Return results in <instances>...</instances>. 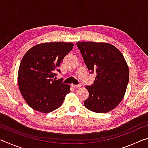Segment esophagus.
I'll list each match as a JSON object with an SVG mask.
<instances>
[{"mask_svg":"<svg viewBox=\"0 0 148 148\" xmlns=\"http://www.w3.org/2000/svg\"><path fill=\"white\" fill-rule=\"evenodd\" d=\"M72 86L74 89H78L81 87V85H72Z\"/></svg>","mask_w":148,"mask_h":148,"instance_id":"obj_1","label":"esophagus"}]
</instances>
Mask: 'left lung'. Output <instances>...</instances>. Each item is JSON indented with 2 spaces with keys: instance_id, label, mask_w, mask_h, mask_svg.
I'll return each mask as SVG.
<instances>
[{
  "instance_id": "left-lung-1",
  "label": "left lung",
  "mask_w": 148,
  "mask_h": 148,
  "mask_svg": "<svg viewBox=\"0 0 148 148\" xmlns=\"http://www.w3.org/2000/svg\"><path fill=\"white\" fill-rule=\"evenodd\" d=\"M85 64L96 74L94 84L86 86L89 97L84 106L96 113L114 109L123 98L129 80V67L121 52L105 42H77Z\"/></svg>"
}]
</instances>
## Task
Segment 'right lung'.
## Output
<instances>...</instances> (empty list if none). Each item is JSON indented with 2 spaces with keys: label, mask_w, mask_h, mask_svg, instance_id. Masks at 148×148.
Returning a JSON list of instances; mask_svg holds the SVG:
<instances>
[{
  "label": "right lung",
  "mask_w": 148,
  "mask_h": 148,
  "mask_svg": "<svg viewBox=\"0 0 148 148\" xmlns=\"http://www.w3.org/2000/svg\"><path fill=\"white\" fill-rule=\"evenodd\" d=\"M71 42H46L24 55L17 74L19 91L30 107L49 113L61 106L71 86L55 78L64 57L73 48Z\"/></svg>",
  "instance_id": "add662e5"
}]
</instances>
